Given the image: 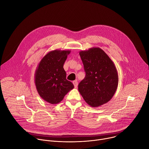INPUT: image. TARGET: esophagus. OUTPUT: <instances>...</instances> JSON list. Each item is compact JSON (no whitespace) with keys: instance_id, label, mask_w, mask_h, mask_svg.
<instances>
[{"instance_id":"1","label":"esophagus","mask_w":149,"mask_h":149,"mask_svg":"<svg viewBox=\"0 0 149 149\" xmlns=\"http://www.w3.org/2000/svg\"><path fill=\"white\" fill-rule=\"evenodd\" d=\"M73 84H74V86L75 88H77V86H78V82H77V80L74 81H73Z\"/></svg>"}]
</instances>
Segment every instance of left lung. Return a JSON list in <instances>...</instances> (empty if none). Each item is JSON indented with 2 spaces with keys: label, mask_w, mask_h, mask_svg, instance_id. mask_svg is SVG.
<instances>
[{
  "label": "left lung",
  "mask_w": 149,
  "mask_h": 149,
  "mask_svg": "<svg viewBox=\"0 0 149 149\" xmlns=\"http://www.w3.org/2000/svg\"><path fill=\"white\" fill-rule=\"evenodd\" d=\"M79 54L86 75L79 83L78 91L91 107H99L108 102L117 90V69L110 57L100 48H91Z\"/></svg>",
  "instance_id": "obj_1"
}]
</instances>
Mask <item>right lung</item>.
Listing matches in <instances>:
<instances>
[{
    "mask_svg": "<svg viewBox=\"0 0 149 149\" xmlns=\"http://www.w3.org/2000/svg\"><path fill=\"white\" fill-rule=\"evenodd\" d=\"M71 51L54 50L42 58L35 72V84L40 97L45 101L55 104L74 87L66 79L63 64Z\"/></svg>",
    "mask_w": 149,
    "mask_h": 149,
    "instance_id": "add662e5",
    "label": "right lung"
}]
</instances>
